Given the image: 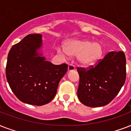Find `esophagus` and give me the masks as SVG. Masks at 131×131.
<instances>
[{"label":"esophagus","instance_id":"obj_1","mask_svg":"<svg viewBox=\"0 0 131 131\" xmlns=\"http://www.w3.org/2000/svg\"><path fill=\"white\" fill-rule=\"evenodd\" d=\"M75 69V67L72 64H70L69 67H68V71H74Z\"/></svg>","mask_w":131,"mask_h":131}]
</instances>
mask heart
<instances>
[{
  "instance_id": "b5f03b06",
  "label": "heart",
  "mask_w": 131,
  "mask_h": 131,
  "mask_svg": "<svg viewBox=\"0 0 131 131\" xmlns=\"http://www.w3.org/2000/svg\"><path fill=\"white\" fill-rule=\"evenodd\" d=\"M64 50L67 55L78 57V62L84 67H90L96 64L103 56V48L99 43H91L88 39L69 40L64 44ZM63 57L65 54L59 51Z\"/></svg>"
}]
</instances>
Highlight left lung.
Returning a JSON list of instances; mask_svg holds the SVG:
<instances>
[{"label":"left lung","instance_id":"8db88e82","mask_svg":"<svg viewBox=\"0 0 131 131\" xmlns=\"http://www.w3.org/2000/svg\"><path fill=\"white\" fill-rule=\"evenodd\" d=\"M78 72L80 102L91 107L106 105L117 96L125 82V54L122 51H110L96 66L78 67Z\"/></svg>","mask_w":131,"mask_h":131}]
</instances>
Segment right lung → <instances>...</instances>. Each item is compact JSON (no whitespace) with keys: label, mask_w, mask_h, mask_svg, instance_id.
I'll return each mask as SVG.
<instances>
[{"label":"right lung","mask_w":131,"mask_h":131,"mask_svg":"<svg viewBox=\"0 0 131 131\" xmlns=\"http://www.w3.org/2000/svg\"><path fill=\"white\" fill-rule=\"evenodd\" d=\"M42 35L30 34L11 47L7 57L6 78L17 98L23 103L41 106L55 97L58 86L68 70L67 64L46 61L37 50Z\"/></svg>","instance_id":"right-lung-1"}]
</instances>
